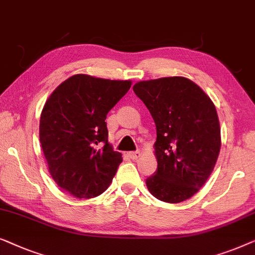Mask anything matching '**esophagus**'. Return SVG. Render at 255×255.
I'll list each match as a JSON object with an SVG mask.
<instances>
[{
  "label": "esophagus",
  "instance_id": "esophagus-1",
  "mask_svg": "<svg viewBox=\"0 0 255 255\" xmlns=\"http://www.w3.org/2000/svg\"><path fill=\"white\" fill-rule=\"evenodd\" d=\"M129 157H130L131 159H137L139 156H141V152L138 151V150H136V151H130L128 153Z\"/></svg>",
  "mask_w": 255,
  "mask_h": 255
}]
</instances>
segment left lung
Here are the masks:
<instances>
[{"label": "left lung", "mask_w": 255, "mask_h": 255, "mask_svg": "<svg viewBox=\"0 0 255 255\" xmlns=\"http://www.w3.org/2000/svg\"><path fill=\"white\" fill-rule=\"evenodd\" d=\"M156 124L157 171L146 179L156 199L179 203L206 184L221 149L214 103L185 77L142 81L132 87Z\"/></svg>", "instance_id": "8db88e82"}]
</instances>
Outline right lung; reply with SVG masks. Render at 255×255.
Listing matches in <instances>:
<instances>
[{
	"label": "right lung",
	"instance_id": "right-lung-1",
	"mask_svg": "<svg viewBox=\"0 0 255 255\" xmlns=\"http://www.w3.org/2000/svg\"><path fill=\"white\" fill-rule=\"evenodd\" d=\"M130 81L74 75L46 102L39 136L49 173L80 199L105 192L123 162L109 143L106 116L130 89Z\"/></svg>",
	"mask_w": 255,
	"mask_h": 255
}]
</instances>
